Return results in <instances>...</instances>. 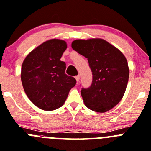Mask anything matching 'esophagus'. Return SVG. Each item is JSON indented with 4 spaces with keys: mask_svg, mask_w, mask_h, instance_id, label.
Returning <instances> with one entry per match:
<instances>
[{
    "mask_svg": "<svg viewBox=\"0 0 151 151\" xmlns=\"http://www.w3.org/2000/svg\"><path fill=\"white\" fill-rule=\"evenodd\" d=\"M75 79H76V80H77V83H78V82H79V75H77V76H76Z\"/></svg>",
    "mask_w": 151,
    "mask_h": 151,
    "instance_id": "1",
    "label": "esophagus"
}]
</instances>
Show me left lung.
<instances>
[{
    "label": "left lung",
    "mask_w": 151,
    "mask_h": 151,
    "mask_svg": "<svg viewBox=\"0 0 151 151\" xmlns=\"http://www.w3.org/2000/svg\"><path fill=\"white\" fill-rule=\"evenodd\" d=\"M72 47L87 58L92 73L89 88H82L84 105L97 112H105L120 102L129 78L127 59L119 49L102 39H77Z\"/></svg>",
    "instance_id": "left-lung-1"
}]
</instances>
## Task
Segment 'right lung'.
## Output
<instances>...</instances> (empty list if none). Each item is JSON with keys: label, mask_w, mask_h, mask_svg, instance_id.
I'll return each mask as SVG.
<instances>
[{"label": "right lung", "mask_w": 151, "mask_h": 151, "mask_svg": "<svg viewBox=\"0 0 151 151\" xmlns=\"http://www.w3.org/2000/svg\"><path fill=\"white\" fill-rule=\"evenodd\" d=\"M67 48L64 41L51 39L31 51L23 62V87L29 100L41 110L62 107L77 82L65 74L66 64L60 60Z\"/></svg>", "instance_id": "obj_1"}]
</instances>
